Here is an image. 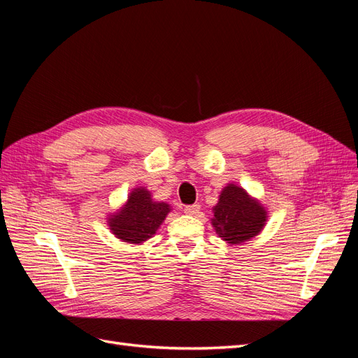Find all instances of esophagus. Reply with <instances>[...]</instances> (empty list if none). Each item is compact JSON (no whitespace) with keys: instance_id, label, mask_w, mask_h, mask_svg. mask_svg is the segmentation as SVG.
Instances as JSON below:
<instances>
[{"instance_id":"esophagus-1","label":"esophagus","mask_w":358,"mask_h":358,"mask_svg":"<svg viewBox=\"0 0 358 358\" xmlns=\"http://www.w3.org/2000/svg\"><path fill=\"white\" fill-rule=\"evenodd\" d=\"M187 215L191 216H196L200 212V204H191V206H185V209H183Z\"/></svg>"}]
</instances>
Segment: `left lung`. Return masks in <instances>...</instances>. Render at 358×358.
Wrapping results in <instances>:
<instances>
[{
	"label": "left lung",
	"mask_w": 358,
	"mask_h": 358,
	"mask_svg": "<svg viewBox=\"0 0 358 358\" xmlns=\"http://www.w3.org/2000/svg\"><path fill=\"white\" fill-rule=\"evenodd\" d=\"M210 224L218 237L230 245H241L258 236L267 222V210L257 199L236 183H227L213 206Z\"/></svg>",
	"instance_id": "left-lung-1"
}]
</instances>
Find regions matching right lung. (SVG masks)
Instances as JSON below:
<instances>
[{"mask_svg":"<svg viewBox=\"0 0 358 358\" xmlns=\"http://www.w3.org/2000/svg\"><path fill=\"white\" fill-rule=\"evenodd\" d=\"M170 210V204L155 201L150 191L138 187L128 194L121 209L107 216V225L122 242L142 245L157 233Z\"/></svg>","mask_w":358,"mask_h":358,"instance_id":"add662e5","label":"right lung"}]
</instances>
